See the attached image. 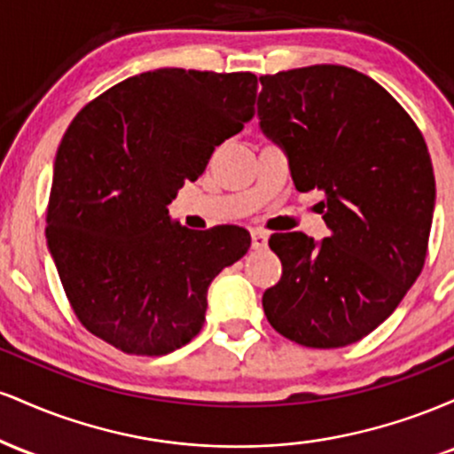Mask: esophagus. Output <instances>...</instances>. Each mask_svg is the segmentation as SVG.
<instances>
[{
	"label": "esophagus",
	"instance_id": "esophagus-1",
	"mask_svg": "<svg viewBox=\"0 0 454 454\" xmlns=\"http://www.w3.org/2000/svg\"><path fill=\"white\" fill-rule=\"evenodd\" d=\"M269 234L264 231H252V247L254 249H264L267 247Z\"/></svg>",
	"mask_w": 454,
	"mask_h": 454
}]
</instances>
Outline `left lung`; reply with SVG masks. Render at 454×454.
<instances>
[{"mask_svg": "<svg viewBox=\"0 0 454 454\" xmlns=\"http://www.w3.org/2000/svg\"><path fill=\"white\" fill-rule=\"evenodd\" d=\"M260 129L284 149L299 192L320 190L331 231L270 234L281 278L264 290L275 331L307 348L363 340L420 275L435 207L423 134L373 78L346 66L260 76Z\"/></svg>", "mask_w": 454, "mask_h": 454, "instance_id": "8db88e82", "label": "left lung"}]
</instances>
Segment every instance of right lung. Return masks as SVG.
<instances>
[{"instance_id":"1","label":"right lung","mask_w":454,"mask_h":454,"mask_svg":"<svg viewBox=\"0 0 454 454\" xmlns=\"http://www.w3.org/2000/svg\"><path fill=\"white\" fill-rule=\"evenodd\" d=\"M252 72L160 67L76 114L53 164L46 245L87 331L161 356L202 328L207 290L247 252L245 228L190 231L168 205L254 114Z\"/></svg>"}]
</instances>
